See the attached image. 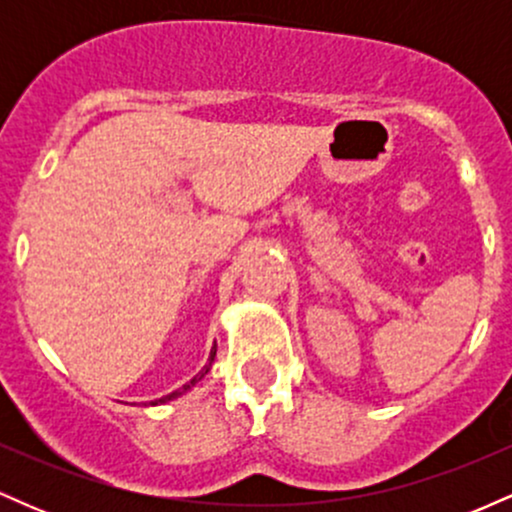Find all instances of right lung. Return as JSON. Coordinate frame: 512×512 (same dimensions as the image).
Listing matches in <instances>:
<instances>
[{
  "label": "right lung",
  "mask_w": 512,
  "mask_h": 512,
  "mask_svg": "<svg viewBox=\"0 0 512 512\" xmlns=\"http://www.w3.org/2000/svg\"><path fill=\"white\" fill-rule=\"evenodd\" d=\"M214 358H216V349L211 351V354H209V358H207V366H204L202 370H199V373L195 375V378L190 380V383H185V385H182V387H178V390H175V392H170V395H166V397H161V399H154V402L144 404V407H158V404H168V402H173V399H178V397L185 395L187 390H192V387H195V385L199 383V380H202L204 375L209 373V370H211V363H214Z\"/></svg>",
  "instance_id": "right-lung-1"
}]
</instances>
